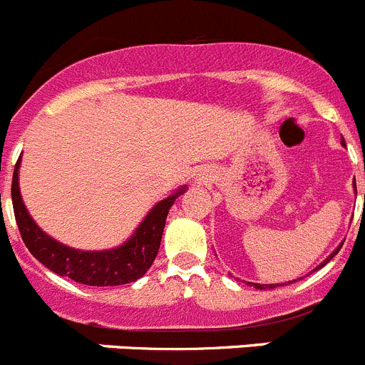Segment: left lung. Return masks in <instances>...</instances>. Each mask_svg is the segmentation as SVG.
I'll return each instance as SVG.
<instances>
[{"label":"left lung","instance_id":"obj_1","mask_svg":"<svg viewBox=\"0 0 365 365\" xmlns=\"http://www.w3.org/2000/svg\"><path fill=\"white\" fill-rule=\"evenodd\" d=\"M341 143H342V145H346V143H344V140H341ZM353 188H355V193H356V182H353ZM342 244H344V242H342ZM342 244H341V245H336V249H335V251H333V252H331V255H329V256H328V258H326V259H324V262H322V263H321V265H317V267H315V269H314V270H319V269H321V267H324V265H326V263H328V262H329V259H331V258H333V256H335V255H336V252L341 251ZM292 281H296V279H292ZM292 281H289V283H292ZM252 284H255V289H259V290H265V289H276V287H279V283H274V284H259V283H252ZM283 284H287V283H281V287H283Z\"/></svg>","mask_w":365,"mask_h":365}]
</instances>
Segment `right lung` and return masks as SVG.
<instances>
[{
    "label": "right lung",
    "instance_id": "right-lung-1",
    "mask_svg": "<svg viewBox=\"0 0 365 365\" xmlns=\"http://www.w3.org/2000/svg\"><path fill=\"white\" fill-rule=\"evenodd\" d=\"M19 165L21 159L16 163L12 175V204L24 245L55 274L89 287H118L140 279L158 256L170 207L177 197L186 192V186H180L172 195L159 200L141 220L133 237L118 247L81 251L51 238L30 217L19 192Z\"/></svg>",
    "mask_w": 365,
    "mask_h": 365
}]
</instances>
